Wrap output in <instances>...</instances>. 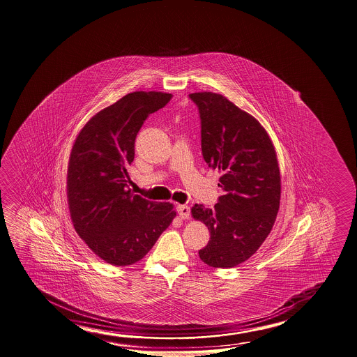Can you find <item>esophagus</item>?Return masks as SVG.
<instances>
[{
    "label": "esophagus",
    "instance_id": "34e87169",
    "mask_svg": "<svg viewBox=\"0 0 357 357\" xmlns=\"http://www.w3.org/2000/svg\"><path fill=\"white\" fill-rule=\"evenodd\" d=\"M176 210H177V213H178L181 219H188L190 208H188V205H177Z\"/></svg>",
    "mask_w": 357,
    "mask_h": 357
}]
</instances>
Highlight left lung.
<instances>
[{"label": "left lung", "instance_id": "left-lung-1", "mask_svg": "<svg viewBox=\"0 0 357 357\" xmlns=\"http://www.w3.org/2000/svg\"><path fill=\"white\" fill-rule=\"evenodd\" d=\"M188 98L200 114L204 160L222 175L214 208L195 204L191 210L210 231L199 255L208 266L233 268L259 249L274 225L280 200L277 155L259 122L227 98L211 91Z\"/></svg>", "mask_w": 357, "mask_h": 357}]
</instances>
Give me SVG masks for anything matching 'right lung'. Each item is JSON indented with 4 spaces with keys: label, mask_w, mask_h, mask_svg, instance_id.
I'll list each match as a JSON object with an SVG mask.
<instances>
[{
    "label": "right lung",
    "mask_w": 357,
    "mask_h": 357,
    "mask_svg": "<svg viewBox=\"0 0 357 357\" xmlns=\"http://www.w3.org/2000/svg\"><path fill=\"white\" fill-rule=\"evenodd\" d=\"M172 94L135 91L91 118L73 146L68 202L85 244L112 266L135 264L149 253L176 216L172 204L149 202L130 188L128 166L149 114Z\"/></svg>",
    "instance_id": "1"
}]
</instances>
